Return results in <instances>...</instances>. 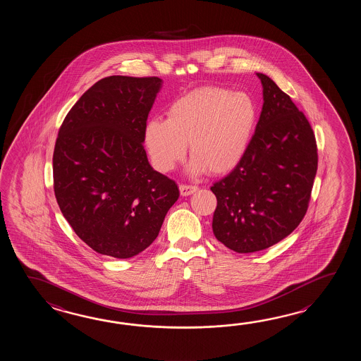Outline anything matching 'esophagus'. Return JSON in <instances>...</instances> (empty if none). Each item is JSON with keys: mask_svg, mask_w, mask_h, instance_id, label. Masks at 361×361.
<instances>
[{"mask_svg": "<svg viewBox=\"0 0 361 361\" xmlns=\"http://www.w3.org/2000/svg\"><path fill=\"white\" fill-rule=\"evenodd\" d=\"M199 190L197 185H190V184H180L179 185V191L182 196H190L193 192H196Z\"/></svg>", "mask_w": 361, "mask_h": 361, "instance_id": "obj_1", "label": "esophagus"}]
</instances>
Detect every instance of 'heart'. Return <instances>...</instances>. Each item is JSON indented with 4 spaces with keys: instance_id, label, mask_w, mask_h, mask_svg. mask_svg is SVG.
<instances>
[{
    "instance_id": "heart-1",
    "label": "heart",
    "mask_w": 361,
    "mask_h": 361,
    "mask_svg": "<svg viewBox=\"0 0 361 361\" xmlns=\"http://www.w3.org/2000/svg\"><path fill=\"white\" fill-rule=\"evenodd\" d=\"M257 123L250 97L204 86L171 103L168 118H152L145 139L154 168L174 169L190 145L192 169L221 174L235 168L245 154Z\"/></svg>"
}]
</instances>
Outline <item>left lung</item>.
Returning <instances> with one entry per match:
<instances>
[{"mask_svg":"<svg viewBox=\"0 0 361 361\" xmlns=\"http://www.w3.org/2000/svg\"><path fill=\"white\" fill-rule=\"evenodd\" d=\"M245 154L210 190L213 232L236 253H254L290 235L305 218L317 171V145L306 116L269 76Z\"/></svg>","mask_w":361,"mask_h":361,"instance_id":"obj_1","label":"left lung"}]
</instances>
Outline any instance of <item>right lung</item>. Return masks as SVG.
<instances>
[{
    "instance_id": "add662e5",
    "label": "right lung",
    "mask_w": 361,
    "mask_h": 361,
    "mask_svg": "<svg viewBox=\"0 0 361 361\" xmlns=\"http://www.w3.org/2000/svg\"><path fill=\"white\" fill-rule=\"evenodd\" d=\"M159 77H104L63 120L53 154L54 193L77 236L97 253L130 258L157 238L179 197L143 146Z\"/></svg>"
}]
</instances>
